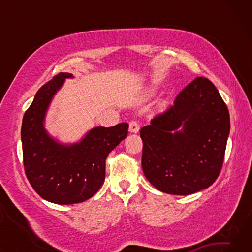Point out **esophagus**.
<instances>
[{
	"label": "esophagus",
	"mask_w": 252,
	"mask_h": 252,
	"mask_svg": "<svg viewBox=\"0 0 252 252\" xmlns=\"http://www.w3.org/2000/svg\"><path fill=\"white\" fill-rule=\"evenodd\" d=\"M140 130V125L136 121H131L129 123V131L131 133H136Z\"/></svg>",
	"instance_id": "34e87169"
}]
</instances>
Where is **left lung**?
Here are the masks:
<instances>
[{"instance_id":"left-lung-1","label":"left lung","mask_w":252,"mask_h":252,"mask_svg":"<svg viewBox=\"0 0 252 252\" xmlns=\"http://www.w3.org/2000/svg\"><path fill=\"white\" fill-rule=\"evenodd\" d=\"M229 132V111L219 91L208 79L195 78L172 106L140 130L144 176L169 194L207 189L222 168Z\"/></svg>"}]
</instances>
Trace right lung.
<instances>
[{
	"instance_id": "obj_1",
	"label": "right lung",
	"mask_w": 252,
	"mask_h": 252,
	"mask_svg": "<svg viewBox=\"0 0 252 252\" xmlns=\"http://www.w3.org/2000/svg\"><path fill=\"white\" fill-rule=\"evenodd\" d=\"M71 73H59L36 92L25 111L21 140L29 182L46 201L58 204L83 202L93 197L105 179V159L127 135V123L93 127L72 144L60 143L44 127L53 96Z\"/></svg>"
}]
</instances>
